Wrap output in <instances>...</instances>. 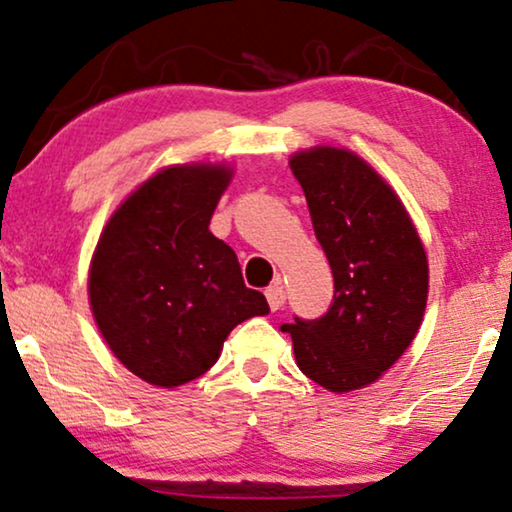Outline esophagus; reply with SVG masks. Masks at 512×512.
Returning <instances> with one entry per match:
<instances>
[{"instance_id": "1", "label": "esophagus", "mask_w": 512, "mask_h": 512, "mask_svg": "<svg viewBox=\"0 0 512 512\" xmlns=\"http://www.w3.org/2000/svg\"><path fill=\"white\" fill-rule=\"evenodd\" d=\"M266 301H269L271 311H280V308H283L285 287H283V283H280V280H276V283H273L269 290H266Z\"/></svg>"}]
</instances>
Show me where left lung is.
<instances>
[{
    "instance_id": "left-lung-1",
    "label": "left lung",
    "mask_w": 512,
    "mask_h": 512,
    "mask_svg": "<svg viewBox=\"0 0 512 512\" xmlns=\"http://www.w3.org/2000/svg\"><path fill=\"white\" fill-rule=\"evenodd\" d=\"M290 169L331 266L334 301L320 320L280 329L313 383L334 394L364 390L417 336L429 297L427 253L399 194L364 157L313 146L294 153Z\"/></svg>"
}]
</instances>
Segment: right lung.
I'll list each match as a JSON object with an SVG mask.
<instances>
[{
	"label": "right lung",
	"instance_id": "right-lung-1",
	"mask_svg": "<svg viewBox=\"0 0 512 512\" xmlns=\"http://www.w3.org/2000/svg\"><path fill=\"white\" fill-rule=\"evenodd\" d=\"M232 178L225 162L171 164L136 185L99 234L92 318L118 362L148 385L174 390L204 376L229 331L269 313L234 250L208 229Z\"/></svg>",
	"mask_w": 512,
	"mask_h": 512
}]
</instances>
